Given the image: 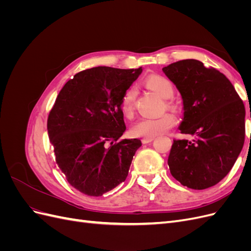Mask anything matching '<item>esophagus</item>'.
I'll use <instances>...</instances> for the list:
<instances>
[{"mask_svg": "<svg viewBox=\"0 0 251 251\" xmlns=\"http://www.w3.org/2000/svg\"><path fill=\"white\" fill-rule=\"evenodd\" d=\"M155 138L154 137H151V138H143L142 140H141V142L143 143V144H147V143H150V142H151L153 141Z\"/></svg>", "mask_w": 251, "mask_h": 251, "instance_id": "obj_1", "label": "esophagus"}]
</instances>
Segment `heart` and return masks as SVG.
Returning a JSON list of instances; mask_svg holds the SVG:
<instances>
[{"label": "heart", "instance_id": "1", "mask_svg": "<svg viewBox=\"0 0 251 251\" xmlns=\"http://www.w3.org/2000/svg\"><path fill=\"white\" fill-rule=\"evenodd\" d=\"M144 85L149 89L154 91L162 98H171L174 95L175 88L173 82L160 74L150 75L144 79ZM136 101V89L134 87L128 88L124 93L120 100V109L124 115L127 118H131L134 114ZM165 107L170 110H175L177 104L174 100H168L165 101ZM176 123V119L172 114H163L157 118H141L131 126L130 133L134 137L141 138H151L161 135L169 131L170 128Z\"/></svg>", "mask_w": 251, "mask_h": 251}]
</instances>
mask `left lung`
I'll use <instances>...</instances> for the list:
<instances>
[{"mask_svg": "<svg viewBox=\"0 0 251 251\" xmlns=\"http://www.w3.org/2000/svg\"><path fill=\"white\" fill-rule=\"evenodd\" d=\"M162 70L183 100L180 131L194 136L174 139L171 174L188 188L214 186L230 172L244 146L245 105L229 79L200 60H179Z\"/></svg>", "mask_w": 251, "mask_h": 251, "instance_id": "8db88e82", "label": "left lung"}]
</instances>
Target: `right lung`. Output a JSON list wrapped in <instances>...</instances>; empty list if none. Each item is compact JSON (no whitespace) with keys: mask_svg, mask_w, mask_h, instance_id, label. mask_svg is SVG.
I'll return each instance as SVG.
<instances>
[{"mask_svg":"<svg viewBox=\"0 0 251 251\" xmlns=\"http://www.w3.org/2000/svg\"><path fill=\"white\" fill-rule=\"evenodd\" d=\"M142 68L95 67L78 72L58 93L47 121L55 162L80 193L100 197L128 174L139 139L126 131L120 100Z\"/></svg>","mask_w":251,"mask_h":251,"instance_id":"right-lung-1","label":"right lung"}]
</instances>
